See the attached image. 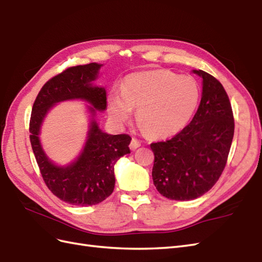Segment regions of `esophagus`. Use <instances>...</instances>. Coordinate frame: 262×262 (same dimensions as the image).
<instances>
[{
  "label": "esophagus",
  "instance_id": "esophagus-1",
  "mask_svg": "<svg viewBox=\"0 0 262 262\" xmlns=\"http://www.w3.org/2000/svg\"><path fill=\"white\" fill-rule=\"evenodd\" d=\"M129 147H130L132 150H136V149H137L138 147H140V141L137 140L136 138H133L132 141H130Z\"/></svg>",
  "mask_w": 262,
  "mask_h": 262
}]
</instances>
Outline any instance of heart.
Returning <instances> with one entry per match:
<instances>
[{"label":"heart","instance_id":"obj_1","mask_svg":"<svg viewBox=\"0 0 262 262\" xmlns=\"http://www.w3.org/2000/svg\"><path fill=\"white\" fill-rule=\"evenodd\" d=\"M200 99L196 81L177 77L166 70L129 74L121 94L108 96V115L117 127H124L136 108V118L152 137H168L189 123Z\"/></svg>","mask_w":262,"mask_h":262}]
</instances>
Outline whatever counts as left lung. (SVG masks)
Masks as SVG:
<instances>
[{
  "label": "left lung",
  "mask_w": 262,
  "mask_h": 262,
  "mask_svg": "<svg viewBox=\"0 0 262 262\" xmlns=\"http://www.w3.org/2000/svg\"><path fill=\"white\" fill-rule=\"evenodd\" d=\"M200 106L191 123L167 141L150 145L155 154L152 180L161 195L190 201L217 182L234 137V116L227 93L219 80L203 70Z\"/></svg>",
  "instance_id": "8db88e82"
}]
</instances>
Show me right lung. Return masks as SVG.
<instances>
[{"label":"right lung","instance_id":"1","mask_svg":"<svg viewBox=\"0 0 262 262\" xmlns=\"http://www.w3.org/2000/svg\"><path fill=\"white\" fill-rule=\"evenodd\" d=\"M102 66L92 62L71 67L50 79L41 88L32 110L29 138L43 181L57 198L72 205H95L108 198L115 186V163L130 154L128 135H110L96 122V111L106 110V90L94 84ZM73 99L89 104V129L79 156L60 166L44 152L39 136L49 111L58 102Z\"/></svg>","mask_w":262,"mask_h":262}]
</instances>
